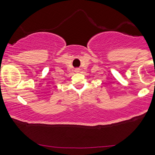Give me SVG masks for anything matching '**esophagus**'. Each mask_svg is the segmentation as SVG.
Segmentation results:
<instances>
[{"label":"esophagus","instance_id":"1","mask_svg":"<svg viewBox=\"0 0 155 155\" xmlns=\"http://www.w3.org/2000/svg\"><path fill=\"white\" fill-rule=\"evenodd\" d=\"M79 70H80V69H79V68H76V69H75V72H76V73H79Z\"/></svg>","mask_w":155,"mask_h":155}]
</instances>
